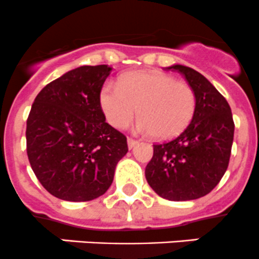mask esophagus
I'll return each mask as SVG.
<instances>
[{
    "instance_id": "34e87169",
    "label": "esophagus",
    "mask_w": 259,
    "mask_h": 259,
    "mask_svg": "<svg viewBox=\"0 0 259 259\" xmlns=\"http://www.w3.org/2000/svg\"><path fill=\"white\" fill-rule=\"evenodd\" d=\"M137 144H138V140L132 139V138H127V146H129V149H133Z\"/></svg>"
}]
</instances>
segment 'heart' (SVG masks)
I'll use <instances>...</instances> for the list:
<instances>
[{"mask_svg":"<svg viewBox=\"0 0 259 259\" xmlns=\"http://www.w3.org/2000/svg\"><path fill=\"white\" fill-rule=\"evenodd\" d=\"M106 119L124 129L139 110L138 130L159 139L179 135L192 121L197 99L192 86L160 71H137L124 75L119 86L106 83L100 93Z\"/></svg>","mask_w":259,"mask_h":259,"instance_id":"obj_1","label":"heart"}]
</instances>
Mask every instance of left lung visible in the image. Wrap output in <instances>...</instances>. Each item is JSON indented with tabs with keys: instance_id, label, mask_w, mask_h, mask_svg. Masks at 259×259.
I'll list each match as a JSON object with an SVG mask.
<instances>
[{
	"instance_id": "obj_1",
	"label": "left lung",
	"mask_w": 259,
	"mask_h": 259,
	"mask_svg": "<svg viewBox=\"0 0 259 259\" xmlns=\"http://www.w3.org/2000/svg\"><path fill=\"white\" fill-rule=\"evenodd\" d=\"M195 93L192 121L169 142L154 144L145 178L154 192L174 202L198 199L215 188L228 168L234 122L224 96L195 70L173 65Z\"/></svg>"
}]
</instances>
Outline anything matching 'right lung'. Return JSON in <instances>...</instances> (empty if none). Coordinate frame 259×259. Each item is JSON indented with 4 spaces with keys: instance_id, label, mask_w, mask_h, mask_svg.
<instances>
[{
    "instance_id": "1",
    "label": "right lung",
    "mask_w": 259,
    "mask_h": 259,
    "mask_svg": "<svg viewBox=\"0 0 259 259\" xmlns=\"http://www.w3.org/2000/svg\"><path fill=\"white\" fill-rule=\"evenodd\" d=\"M111 67L80 66L36 96L26 126L31 168L59 199L88 202L110 188L126 137L105 121L100 93Z\"/></svg>"
}]
</instances>
